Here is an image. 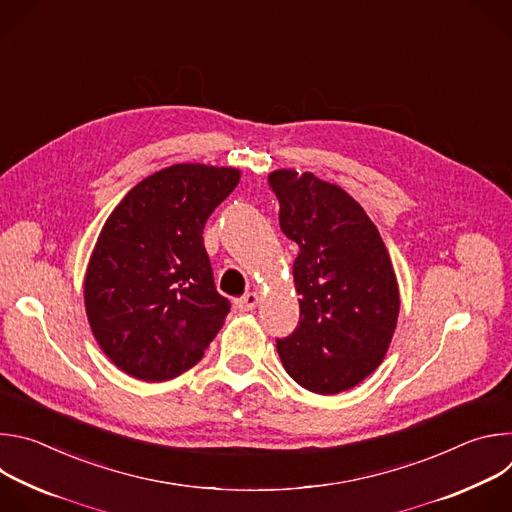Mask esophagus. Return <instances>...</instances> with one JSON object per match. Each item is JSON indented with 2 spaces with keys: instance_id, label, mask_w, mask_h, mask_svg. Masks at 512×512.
Wrapping results in <instances>:
<instances>
[{
  "instance_id": "34e87169",
  "label": "esophagus",
  "mask_w": 512,
  "mask_h": 512,
  "mask_svg": "<svg viewBox=\"0 0 512 512\" xmlns=\"http://www.w3.org/2000/svg\"><path fill=\"white\" fill-rule=\"evenodd\" d=\"M257 304H259V294H255V291H249V294H245L243 298L237 300V308L241 312H251L257 308Z\"/></svg>"
}]
</instances>
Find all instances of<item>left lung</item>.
I'll list each match as a JSON object with an SVG mask.
<instances>
[{"instance_id": "1", "label": "left lung", "mask_w": 512, "mask_h": 512, "mask_svg": "<svg viewBox=\"0 0 512 512\" xmlns=\"http://www.w3.org/2000/svg\"><path fill=\"white\" fill-rule=\"evenodd\" d=\"M269 186L283 235L300 247V324L277 338V352L298 385L336 395L385 358L399 316L393 263L367 212L340 186L296 170L271 172Z\"/></svg>"}]
</instances>
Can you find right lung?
<instances>
[{
  "label": "right lung",
  "instance_id": "add662e5",
  "mask_svg": "<svg viewBox=\"0 0 512 512\" xmlns=\"http://www.w3.org/2000/svg\"><path fill=\"white\" fill-rule=\"evenodd\" d=\"M237 168L176 164L109 214L85 275L95 340L117 369L168 381L192 369L231 310L214 287L202 231L239 184Z\"/></svg>",
  "mask_w": 512,
  "mask_h": 512
}]
</instances>
